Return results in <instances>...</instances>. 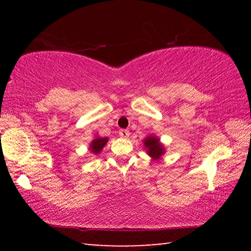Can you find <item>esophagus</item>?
<instances>
[{"instance_id": "esophagus-1", "label": "esophagus", "mask_w": 251, "mask_h": 251, "mask_svg": "<svg viewBox=\"0 0 251 251\" xmlns=\"http://www.w3.org/2000/svg\"><path fill=\"white\" fill-rule=\"evenodd\" d=\"M118 134H120L122 138H127L129 136V130L128 129H121L120 131H118Z\"/></svg>"}]
</instances>
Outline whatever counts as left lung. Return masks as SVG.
I'll return each instance as SVG.
<instances>
[{"mask_svg": "<svg viewBox=\"0 0 251 251\" xmlns=\"http://www.w3.org/2000/svg\"><path fill=\"white\" fill-rule=\"evenodd\" d=\"M144 145L147 148L148 155H151L154 159H158L164 154V148L159 144V141L155 137H147L144 141Z\"/></svg>", "mask_w": 251, "mask_h": 251, "instance_id": "8db88e82", "label": "left lung"}]
</instances>
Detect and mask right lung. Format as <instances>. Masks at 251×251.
Segmentation results:
<instances>
[{
	"instance_id": "obj_1",
	"label": "right lung",
	"mask_w": 251,
	"mask_h": 251,
	"mask_svg": "<svg viewBox=\"0 0 251 251\" xmlns=\"http://www.w3.org/2000/svg\"><path fill=\"white\" fill-rule=\"evenodd\" d=\"M106 143H107V138L106 137L95 138L94 141L92 142V145H91L92 152H94V154H99V152L103 150V147L106 145Z\"/></svg>"
}]
</instances>
